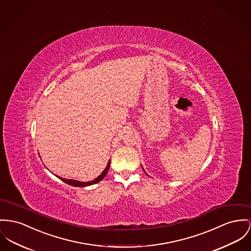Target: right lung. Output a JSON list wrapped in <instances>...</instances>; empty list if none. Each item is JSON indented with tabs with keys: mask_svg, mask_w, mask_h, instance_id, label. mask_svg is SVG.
Returning <instances> with one entry per match:
<instances>
[{
	"mask_svg": "<svg viewBox=\"0 0 251 251\" xmlns=\"http://www.w3.org/2000/svg\"><path fill=\"white\" fill-rule=\"evenodd\" d=\"M109 167H110V160H109V162H108L107 166L105 167V169L103 170V172L100 174L99 177H97V178H96L95 180H93V181L86 182V183H84V182H79V181H75V180L65 179V178H61V177H59V178H60L63 182H65V183H67V184H70V185H73V186H79V187H84V186H87V185L97 184V183H99L100 181H101V180L105 177V175H106V173H107V171H108V169H109Z\"/></svg>",
	"mask_w": 251,
	"mask_h": 251,
	"instance_id": "obj_1",
	"label": "right lung"
}]
</instances>
